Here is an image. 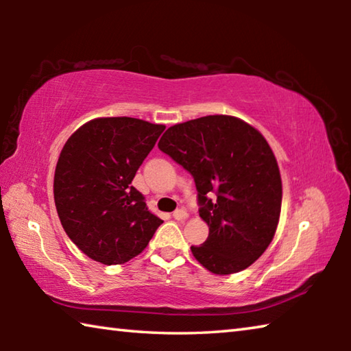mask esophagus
<instances>
[{
  "instance_id": "1",
  "label": "esophagus",
  "mask_w": 351,
  "mask_h": 351,
  "mask_svg": "<svg viewBox=\"0 0 351 351\" xmlns=\"http://www.w3.org/2000/svg\"><path fill=\"white\" fill-rule=\"evenodd\" d=\"M173 218L178 219V221H186V219L189 218V213L182 209H178L173 212Z\"/></svg>"
}]
</instances>
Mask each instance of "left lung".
Listing matches in <instances>:
<instances>
[{
  "mask_svg": "<svg viewBox=\"0 0 351 351\" xmlns=\"http://www.w3.org/2000/svg\"><path fill=\"white\" fill-rule=\"evenodd\" d=\"M159 150L193 176L209 237L192 254L218 276L246 269L274 239L282 207L277 159L258 130L234 116L176 123Z\"/></svg>",
  "mask_w": 351,
  "mask_h": 351,
  "instance_id": "1",
  "label": "left lung"
}]
</instances>
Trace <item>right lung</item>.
<instances>
[{
  "label": "right lung",
  "instance_id": "add662e5",
  "mask_svg": "<svg viewBox=\"0 0 351 351\" xmlns=\"http://www.w3.org/2000/svg\"><path fill=\"white\" fill-rule=\"evenodd\" d=\"M164 130L134 117H97L62 148L54 175L58 218L74 245L99 263L132 260L162 223L132 181Z\"/></svg>",
  "mask_w": 351,
  "mask_h": 351
}]
</instances>
